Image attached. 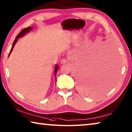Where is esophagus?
I'll list each match as a JSON object with an SVG mask.
<instances>
[{
    "label": "esophagus",
    "mask_w": 132,
    "mask_h": 132,
    "mask_svg": "<svg viewBox=\"0 0 132 132\" xmlns=\"http://www.w3.org/2000/svg\"><path fill=\"white\" fill-rule=\"evenodd\" d=\"M67 62V61L65 60V59H62L60 61V63L61 64H65Z\"/></svg>",
    "instance_id": "obj_1"
}]
</instances>
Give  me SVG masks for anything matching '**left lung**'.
Segmentation results:
<instances>
[{
  "label": "left lung",
  "instance_id": "8db88e82",
  "mask_svg": "<svg viewBox=\"0 0 132 132\" xmlns=\"http://www.w3.org/2000/svg\"><path fill=\"white\" fill-rule=\"evenodd\" d=\"M96 53H89L77 69L80 90L88 96L104 91L111 83V67Z\"/></svg>",
  "mask_w": 132,
  "mask_h": 132
}]
</instances>
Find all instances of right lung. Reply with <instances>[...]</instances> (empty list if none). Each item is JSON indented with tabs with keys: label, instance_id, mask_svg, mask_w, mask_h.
Wrapping results in <instances>:
<instances>
[{
	"label": "right lung",
	"instance_id": "add662e5",
	"mask_svg": "<svg viewBox=\"0 0 132 132\" xmlns=\"http://www.w3.org/2000/svg\"><path fill=\"white\" fill-rule=\"evenodd\" d=\"M32 28H32V27H29L27 28H25V29L22 30L21 32L20 33L18 36H16V38H15V41H14L13 43L12 47H11V50H10V53H9V54H8V57H9V56H10V55L11 54V52H12L13 47H14V46H15V44H16L17 42H18V39H19V38H21V37H23L24 36L27 35L28 33L30 31V30H32ZM58 66L57 64H56L55 66L54 71V77H55V81H56V77H55V75H56V74H57V71H58Z\"/></svg>",
	"mask_w": 132,
	"mask_h": 132
}]
</instances>
